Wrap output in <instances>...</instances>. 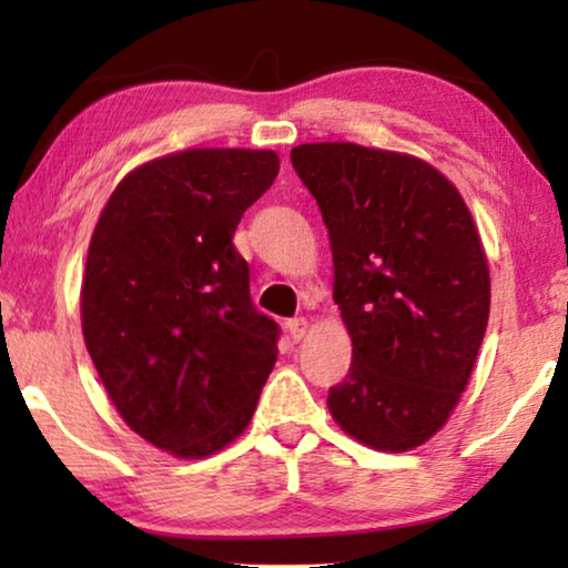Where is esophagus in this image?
<instances>
[{
	"label": "esophagus",
	"mask_w": 568,
	"mask_h": 568,
	"mask_svg": "<svg viewBox=\"0 0 568 568\" xmlns=\"http://www.w3.org/2000/svg\"><path fill=\"white\" fill-rule=\"evenodd\" d=\"M286 328H290V336H292L294 344H297V341H302V338L307 336L310 323L305 321V317H294V321H290V325H286Z\"/></svg>",
	"instance_id": "1"
}]
</instances>
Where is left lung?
Returning a JSON list of instances; mask_svg holds the SVG:
<instances>
[{
  "mask_svg": "<svg viewBox=\"0 0 568 568\" xmlns=\"http://www.w3.org/2000/svg\"><path fill=\"white\" fill-rule=\"evenodd\" d=\"M292 165L328 227L333 302L352 338L333 422L379 453L422 447L460 403L491 307L470 209L406 152L313 142L294 146Z\"/></svg>",
  "mask_w": 568,
  "mask_h": 568,
  "instance_id": "obj_1",
  "label": "left lung"
}]
</instances>
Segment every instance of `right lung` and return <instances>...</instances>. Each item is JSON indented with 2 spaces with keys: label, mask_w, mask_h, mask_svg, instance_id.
I'll return each instance as SVG.
<instances>
[{
  "label": "right lung",
  "mask_w": 568,
  "mask_h": 568,
  "mask_svg": "<svg viewBox=\"0 0 568 568\" xmlns=\"http://www.w3.org/2000/svg\"><path fill=\"white\" fill-rule=\"evenodd\" d=\"M278 175L274 150L193 146L121 178L92 230L84 346L131 432L201 460L251 424L278 325L251 302L240 216Z\"/></svg>",
  "instance_id": "1"
}]
</instances>
